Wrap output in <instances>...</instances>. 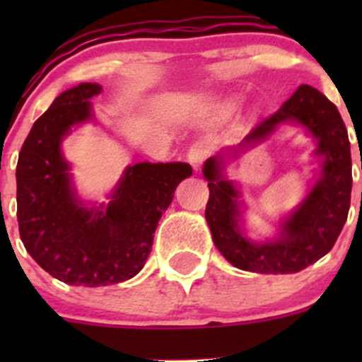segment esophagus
<instances>
[{
  "label": "esophagus",
  "mask_w": 362,
  "mask_h": 362,
  "mask_svg": "<svg viewBox=\"0 0 362 362\" xmlns=\"http://www.w3.org/2000/svg\"><path fill=\"white\" fill-rule=\"evenodd\" d=\"M210 151H211V148H210V145L206 144V141H203V140L194 141V144L189 147V152H187L189 163H191L194 168L202 166L203 160L206 159L208 156H210Z\"/></svg>",
  "instance_id": "34e87169"
}]
</instances>
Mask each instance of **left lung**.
Segmentation results:
<instances>
[{"instance_id":"obj_1","label":"left lung","mask_w":362,"mask_h":362,"mask_svg":"<svg viewBox=\"0 0 362 362\" xmlns=\"http://www.w3.org/2000/svg\"><path fill=\"white\" fill-rule=\"evenodd\" d=\"M296 120L319 140L317 154L324 156L322 177L301 206L284 224L282 235L272 243H252L238 228V191L221 177V160L204 163L208 180L206 217L218 252L233 266L254 273H296L333 249L350 208L352 159L350 141L338 108L310 86H299L282 107L262 119L242 145L269 136L282 122Z\"/></svg>"}]
</instances>
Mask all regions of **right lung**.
I'll return each instance as SVG.
<instances>
[{"label":"right lung","mask_w":362,"mask_h":362,"mask_svg":"<svg viewBox=\"0 0 362 362\" xmlns=\"http://www.w3.org/2000/svg\"><path fill=\"white\" fill-rule=\"evenodd\" d=\"M100 93L89 82L61 93L33 124L17 160L21 240L47 273L69 286H110L136 275L175 189L192 175L187 163H138L126 170L107 210L80 206L61 138L90 119L89 100Z\"/></svg>","instance_id":"right-lung-1"}]
</instances>
